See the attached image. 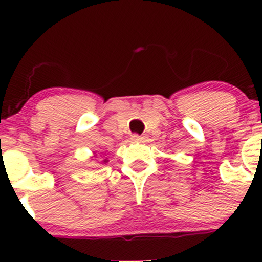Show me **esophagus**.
<instances>
[{
  "mask_svg": "<svg viewBox=\"0 0 262 262\" xmlns=\"http://www.w3.org/2000/svg\"><path fill=\"white\" fill-rule=\"evenodd\" d=\"M146 139H147V136H139V134H133V136H132V141L144 142Z\"/></svg>",
  "mask_w": 262,
  "mask_h": 262,
  "instance_id": "esophagus-1",
  "label": "esophagus"
}]
</instances>
